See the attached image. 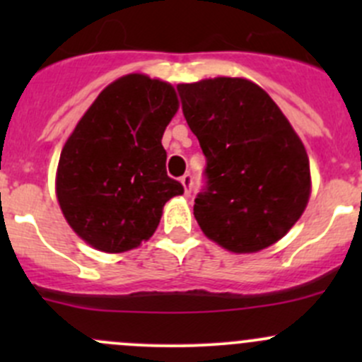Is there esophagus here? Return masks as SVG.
<instances>
[{"mask_svg":"<svg viewBox=\"0 0 362 362\" xmlns=\"http://www.w3.org/2000/svg\"><path fill=\"white\" fill-rule=\"evenodd\" d=\"M180 182H182V185H184L185 196L191 194V191H192V175L191 173H185L184 177L180 178Z\"/></svg>","mask_w":362,"mask_h":362,"instance_id":"34e87169","label":"esophagus"}]
</instances>
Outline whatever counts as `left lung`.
<instances>
[{"label": "left lung", "mask_w": 362, "mask_h": 362, "mask_svg": "<svg viewBox=\"0 0 362 362\" xmlns=\"http://www.w3.org/2000/svg\"><path fill=\"white\" fill-rule=\"evenodd\" d=\"M182 112L206 168L194 217L210 240L235 254L279 242L310 198L305 145L275 101L245 78L177 86Z\"/></svg>", "instance_id": "left-lung-1"}]
</instances>
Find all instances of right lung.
Masks as SVG:
<instances>
[{"label": "right lung", "instance_id": "right-lung-1", "mask_svg": "<svg viewBox=\"0 0 362 362\" xmlns=\"http://www.w3.org/2000/svg\"><path fill=\"white\" fill-rule=\"evenodd\" d=\"M178 110L173 87L133 73L105 87L64 144L57 202L73 231L119 254L158 229L163 206L184 194L166 173L163 133Z\"/></svg>", "mask_w": 362, "mask_h": 362}]
</instances>
